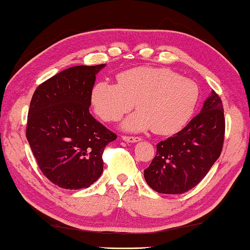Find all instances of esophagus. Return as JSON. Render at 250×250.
<instances>
[{"label":"esophagus","instance_id":"obj_1","mask_svg":"<svg viewBox=\"0 0 250 250\" xmlns=\"http://www.w3.org/2000/svg\"><path fill=\"white\" fill-rule=\"evenodd\" d=\"M122 140L125 142H128V143H137L140 142L142 139L141 137H137V136H122Z\"/></svg>","mask_w":250,"mask_h":250}]
</instances>
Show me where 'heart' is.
I'll return each mask as SVG.
<instances>
[{
  "label": "heart",
  "mask_w": 250,
  "mask_h": 250,
  "mask_svg": "<svg viewBox=\"0 0 250 250\" xmlns=\"http://www.w3.org/2000/svg\"><path fill=\"white\" fill-rule=\"evenodd\" d=\"M200 98L195 82L167 68L137 67L121 73L118 83H95L91 93L93 108L105 121H117L134 106L122 128L141 132L152 128L157 134H173L192 117Z\"/></svg>",
  "instance_id": "1"
}]
</instances>
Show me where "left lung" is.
Segmentation results:
<instances>
[{"mask_svg":"<svg viewBox=\"0 0 250 250\" xmlns=\"http://www.w3.org/2000/svg\"><path fill=\"white\" fill-rule=\"evenodd\" d=\"M225 128L222 102L213 90L199 115L157 145V155L144 171L148 186L166 194H182L195 187L220 156Z\"/></svg>","mask_w":250,"mask_h":250,"instance_id":"obj_1","label":"left lung"}]
</instances>
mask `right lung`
Masks as SVG:
<instances>
[{
	"instance_id": "right-lung-1",
	"label": "right lung",
	"mask_w": 250,
	"mask_h": 250,
	"mask_svg": "<svg viewBox=\"0 0 250 250\" xmlns=\"http://www.w3.org/2000/svg\"><path fill=\"white\" fill-rule=\"evenodd\" d=\"M104 66L67 68L32 97L26 139L42 173L60 188L78 190L97 182L105 147L117 137L89 113L95 75Z\"/></svg>"
}]
</instances>
